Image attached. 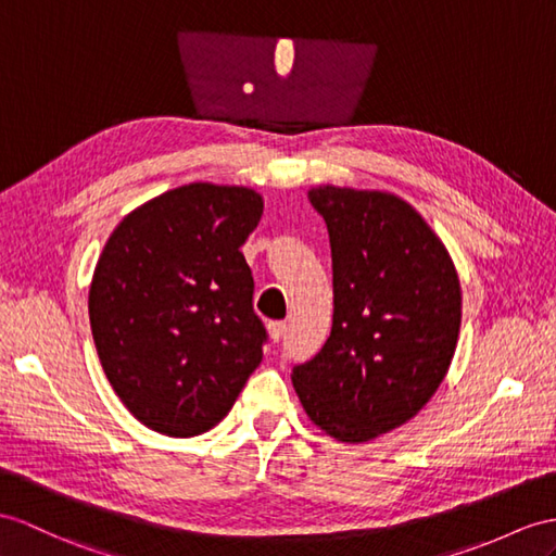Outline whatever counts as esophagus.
I'll list each match as a JSON object with an SVG mask.
<instances>
[{"label":"esophagus","instance_id":"esophagus-1","mask_svg":"<svg viewBox=\"0 0 556 556\" xmlns=\"http://www.w3.org/2000/svg\"><path fill=\"white\" fill-rule=\"evenodd\" d=\"M286 332H288V325L282 323V320H274V323H268V337L274 342H280L282 337H286Z\"/></svg>","mask_w":556,"mask_h":556}]
</instances>
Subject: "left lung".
<instances>
[{
    "mask_svg": "<svg viewBox=\"0 0 556 556\" xmlns=\"http://www.w3.org/2000/svg\"><path fill=\"white\" fill-rule=\"evenodd\" d=\"M332 250V330L292 384L325 434L365 443L413 419L448 375L463 290L448 250L389 191H308Z\"/></svg>",
    "mask_w": 556,
    "mask_h": 556,
    "instance_id": "1",
    "label": "left lung"
}]
</instances>
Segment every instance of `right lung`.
Returning <instances> with one entry per match:
<instances>
[{
	"label": "right lung",
	"mask_w": 556,
	"mask_h": 556,
	"mask_svg": "<svg viewBox=\"0 0 556 556\" xmlns=\"http://www.w3.org/2000/svg\"><path fill=\"white\" fill-rule=\"evenodd\" d=\"M248 186L186 184L122 219L93 268L89 320L125 408L174 439L205 434L264 356L240 248L262 219Z\"/></svg>",
	"instance_id": "right-lung-1"
}]
</instances>
